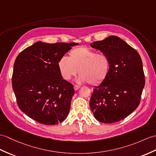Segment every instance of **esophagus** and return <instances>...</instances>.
Returning a JSON list of instances; mask_svg holds the SVG:
<instances>
[{
  "mask_svg": "<svg viewBox=\"0 0 156 156\" xmlns=\"http://www.w3.org/2000/svg\"><path fill=\"white\" fill-rule=\"evenodd\" d=\"M80 88V86H78V85H75V86H74V90H78Z\"/></svg>",
  "mask_w": 156,
  "mask_h": 156,
  "instance_id": "34e87169",
  "label": "esophagus"
}]
</instances>
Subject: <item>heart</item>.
Listing matches in <instances>:
<instances>
[{
  "instance_id": "1",
  "label": "heart",
  "mask_w": 156,
  "mask_h": 156,
  "mask_svg": "<svg viewBox=\"0 0 156 156\" xmlns=\"http://www.w3.org/2000/svg\"><path fill=\"white\" fill-rule=\"evenodd\" d=\"M62 78L66 80L77 74L76 82H88L95 85L103 82L110 70V60L108 56L86 47H79L71 50L69 58L63 56L58 62Z\"/></svg>"
}]
</instances>
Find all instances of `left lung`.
Returning <instances> with one entry per match:
<instances>
[{
  "label": "left lung",
  "instance_id": "1",
  "mask_svg": "<svg viewBox=\"0 0 156 156\" xmlns=\"http://www.w3.org/2000/svg\"><path fill=\"white\" fill-rule=\"evenodd\" d=\"M110 60L108 76L95 86L90 107L98 121L112 124L122 120L139 106L145 76L140 54L122 39L110 36L90 44Z\"/></svg>",
  "mask_w": 156,
  "mask_h": 156
}]
</instances>
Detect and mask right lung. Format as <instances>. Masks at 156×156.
Masks as SVG:
<instances>
[{
    "label": "right lung",
    "mask_w": 156,
    "mask_h": 156,
    "mask_svg": "<svg viewBox=\"0 0 156 156\" xmlns=\"http://www.w3.org/2000/svg\"><path fill=\"white\" fill-rule=\"evenodd\" d=\"M78 44L37 42L17 56L12 89L18 106L28 117L48 126L66 119L74 89L61 76L58 62L72 46Z\"/></svg>",
    "instance_id": "obj_1"
}]
</instances>
